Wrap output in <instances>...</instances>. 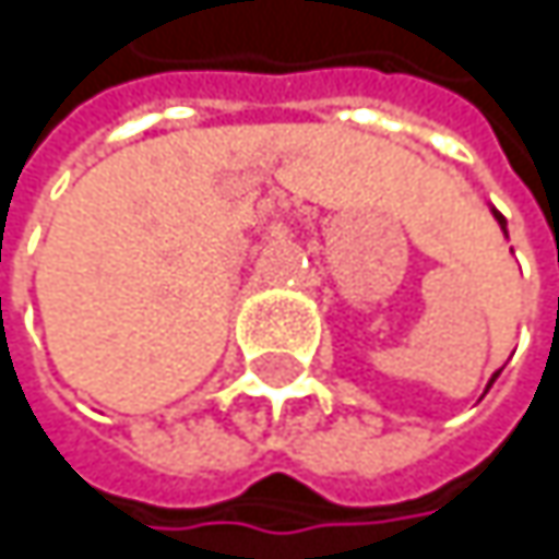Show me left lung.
Returning <instances> with one entry per match:
<instances>
[{"label": "left lung", "instance_id": "1", "mask_svg": "<svg viewBox=\"0 0 559 559\" xmlns=\"http://www.w3.org/2000/svg\"><path fill=\"white\" fill-rule=\"evenodd\" d=\"M496 219L502 223V229H504V216H502V213H496ZM496 376H499V372H496ZM489 385H492V382H489Z\"/></svg>", "mask_w": 559, "mask_h": 559}]
</instances>
